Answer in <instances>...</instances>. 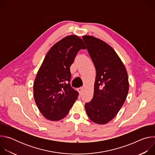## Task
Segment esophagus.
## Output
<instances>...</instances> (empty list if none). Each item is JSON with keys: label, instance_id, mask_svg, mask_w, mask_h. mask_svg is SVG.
I'll use <instances>...</instances> for the list:
<instances>
[{"label": "esophagus", "instance_id": "1", "mask_svg": "<svg viewBox=\"0 0 155 155\" xmlns=\"http://www.w3.org/2000/svg\"><path fill=\"white\" fill-rule=\"evenodd\" d=\"M83 87H80L78 88V91L79 92L80 94H81L82 93V91H83Z\"/></svg>", "mask_w": 155, "mask_h": 155}]
</instances>
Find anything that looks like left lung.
I'll use <instances>...</instances> for the list:
<instances>
[{
  "mask_svg": "<svg viewBox=\"0 0 155 155\" xmlns=\"http://www.w3.org/2000/svg\"><path fill=\"white\" fill-rule=\"evenodd\" d=\"M82 38L96 71L93 97L86 103L85 110L92 121L106 124L125 102L129 91L127 73L121 59L107 43L91 35Z\"/></svg>",
  "mask_w": 155,
  "mask_h": 155,
  "instance_id": "obj_1",
  "label": "left lung"
}]
</instances>
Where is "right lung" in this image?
<instances>
[{
	"label": "right lung",
	"mask_w": 155,
	"mask_h": 155,
	"mask_svg": "<svg viewBox=\"0 0 155 155\" xmlns=\"http://www.w3.org/2000/svg\"><path fill=\"white\" fill-rule=\"evenodd\" d=\"M81 49H86V46L77 35L63 38L48 51L37 74L34 97L40 112L47 120L64 118L78 99V93L69 83L70 67Z\"/></svg>",
	"instance_id": "obj_1"
}]
</instances>
